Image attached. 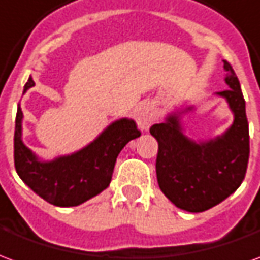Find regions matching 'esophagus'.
<instances>
[{
	"mask_svg": "<svg viewBox=\"0 0 260 260\" xmlns=\"http://www.w3.org/2000/svg\"><path fill=\"white\" fill-rule=\"evenodd\" d=\"M153 119H154V113H153L150 106H142V107L138 108V111H136V122L139 125V128L147 129L153 124Z\"/></svg>",
	"mask_w": 260,
	"mask_h": 260,
	"instance_id": "obj_1",
	"label": "esophagus"
}]
</instances>
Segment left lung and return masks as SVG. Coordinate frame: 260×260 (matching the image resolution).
I'll return each instance as SVG.
<instances>
[{
  "label": "left lung",
  "mask_w": 260,
  "mask_h": 260,
  "mask_svg": "<svg viewBox=\"0 0 260 260\" xmlns=\"http://www.w3.org/2000/svg\"><path fill=\"white\" fill-rule=\"evenodd\" d=\"M225 83L217 91L234 114V122L221 136L195 142L184 135L180 114L154 124L150 134L158 142L156 174L160 189L175 206L192 213L205 212L227 199L245 178L249 158V128L245 100L234 69L223 59ZM185 108L182 113L191 111Z\"/></svg>",
  "instance_id": "1"
}]
</instances>
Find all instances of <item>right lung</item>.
<instances>
[{
    "mask_svg": "<svg viewBox=\"0 0 260 260\" xmlns=\"http://www.w3.org/2000/svg\"><path fill=\"white\" fill-rule=\"evenodd\" d=\"M31 86L35 82L30 76L23 93ZM22 118L23 113L18 106L14 136L16 173L31 191L61 207L78 206L104 191L111 182L119 152L128 142L141 136L134 119H118L79 152L53 161H40L22 142Z\"/></svg>",
    "mask_w": 260,
    "mask_h": 260,
    "instance_id": "1",
    "label": "right lung"
}]
</instances>
